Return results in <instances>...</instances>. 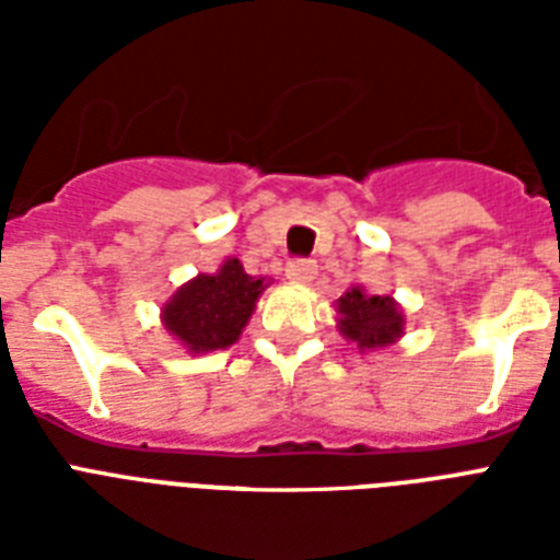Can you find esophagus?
Instances as JSON below:
<instances>
[{"label":"esophagus","instance_id":"1","mask_svg":"<svg viewBox=\"0 0 560 560\" xmlns=\"http://www.w3.org/2000/svg\"><path fill=\"white\" fill-rule=\"evenodd\" d=\"M284 272L293 284H307V281L316 279V264L311 258H293V261H288Z\"/></svg>","mask_w":560,"mask_h":560}]
</instances>
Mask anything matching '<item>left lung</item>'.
Segmentation results:
<instances>
[{"instance_id": "left-lung-1", "label": "left lung", "mask_w": 560, "mask_h": 560, "mask_svg": "<svg viewBox=\"0 0 560 560\" xmlns=\"http://www.w3.org/2000/svg\"><path fill=\"white\" fill-rule=\"evenodd\" d=\"M340 334L358 342V349H383L404 334V314L392 296H369L366 290L351 288L337 299Z\"/></svg>"}]
</instances>
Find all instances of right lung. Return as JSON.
I'll list each match as a JSON object with an SVG mask.
<instances>
[{"label": "right lung", "mask_w": 560, "mask_h": 560, "mask_svg": "<svg viewBox=\"0 0 560 560\" xmlns=\"http://www.w3.org/2000/svg\"><path fill=\"white\" fill-rule=\"evenodd\" d=\"M267 284V279L246 276L237 258H226L218 272H200L183 284L162 307V323L194 354L229 349L249 323Z\"/></svg>", "instance_id": "obj_1"}]
</instances>
